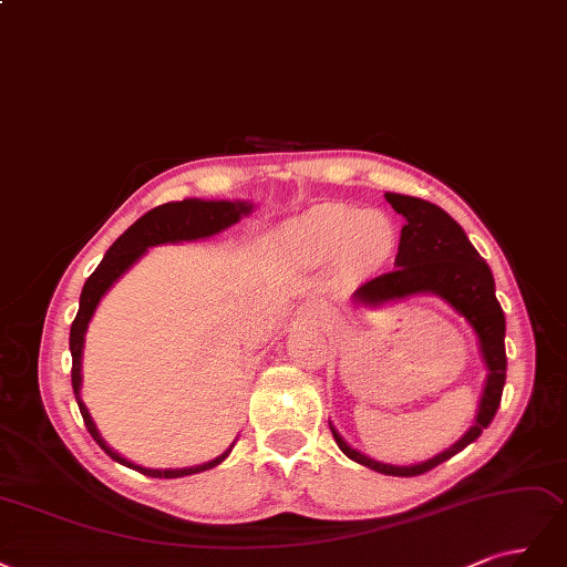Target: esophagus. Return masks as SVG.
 <instances>
[{
    "mask_svg": "<svg viewBox=\"0 0 567 567\" xmlns=\"http://www.w3.org/2000/svg\"><path fill=\"white\" fill-rule=\"evenodd\" d=\"M306 313H308V316H318V313H320V306H318V303H308V306H306Z\"/></svg>",
    "mask_w": 567,
    "mask_h": 567,
    "instance_id": "34e87169",
    "label": "esophagus"
}]
</instances>
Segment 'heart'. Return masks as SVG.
<instances>
[{
	"label": "heart",
	"mask_w": 567,
	"mask_h": 567,
	"mask_svg": "<svg viewBox=\"0 0 567 567\" xmlns=\"http://www.w3.org/2000/svg\"><path fill=\"white\" fill-rule=\"evenodd\" d=\"M395 243L398 226L391 214L343 203L313 207L276 233V245L289 257L330 261L343 254V259L355 266L381 264Z\"/></svg>",
	"instance_id": "heart-1"
}]
</instances>
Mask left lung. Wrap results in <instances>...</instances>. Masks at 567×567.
Here are the masks:
<instances>
[{
    "instance_id": "left-lung-1",
    "label": "left lung",
    "mask_w": 567,
    "mask_h": 567,
    "mask_svg": "<svg viewBox=\"0 0 567 567\" xmlns=\"http://www.w3.org/2000/svg\"><path fill=\"white\" fill-rule=\"evenodd\" d=\"M386 199L405 218V226L400 230L395 268L362 282L353 291V303L364 308H381L412 295H437L445 299L456 313L466 318L473 332H476L483 360L487 364V381L478 405L476 424L452 447L422 464L393 466L374 462L346 443L332 424L330 429L339 450L349 460L379 473H386V476H422V473L447 462L450 456L471 445L495 419L506 381V320L495 297L492 270L476 247L468 243L464 228L447 212L433 203H426V199L398 193H386Z\"/></svg>"
}]
</instances>
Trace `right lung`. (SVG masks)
I'll return each instance as SVG.
<instances>
[{
	"label": "right lung",
	"instance_id": "right-lung-1",
	"mask_svg": "<svg viewBox=\"0 0 567 567\" xmlns=\"http://www.w3.org/2000/svg\"><path fill=\"white\" fill-rule=\"evenodd\" d=\"M251 212L249 203H205V199H184V203H167L159 205L155 209H151L148 214H143L134 226L126 228L117 240L113 243V247L105 251L103 261L99 264V268L91 272L89 280L82 287L80 295V310L75 320H72L70 327V353H72V391H75L78 405L84 419V426L91 433V437L101 445V450H105V454L115 460L117 464L130 466L143 476L151 478H181V476H193V473L214 468L216 464H221L226 456L230 454V447L216 456V460L199 464V466H188V468H145L138 466L130 460H124L115 450H111L105 445V441L101 437L96 424L91 422L89 410L84 408L82 398H80V386H82V349H84V334L91 316L101 301V297L105 295L107 289L113 287V282L122 276V272L130 270L148 247L155 245H167V243H184V240H199V237H209L226 230L228 226L237 224L245 214Z\"/></svg>",
	"mask_w": 567,
	"mask_h": 567
}]
</instances>
